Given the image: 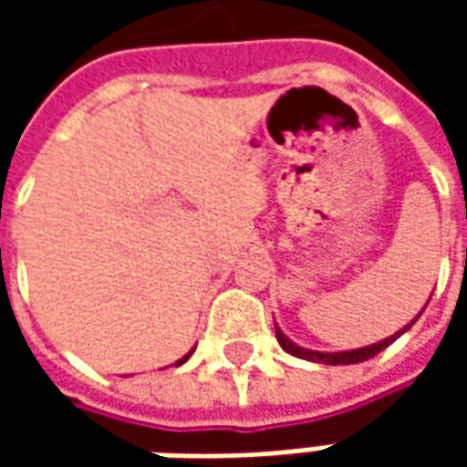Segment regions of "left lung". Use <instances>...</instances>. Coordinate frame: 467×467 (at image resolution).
Wrapping results in <instances>:
<instances>
[{
	"label": "left lung",
	"instance_id": "8db88e82",
	"mask_svg": "<svg viewBox=\"0 0 467 467\" xmlns=\"http://www.w3.org/2000/svg\"><path fill=\"white\" fill-rule=\"evenodd\" d=\"M420 317V315H418ZM415 317V320H418ZM415 320H412L410 325H415ZM410 325H405L400 333L390 335L388 340H382V343H375V345H368V348H360V350H345V352H317V350H305V348H300V345L290 343L287 337L283 335V330L280 327H275V335H277V343L283 345L285 352H290V355H295V358H303V360H310V362H325V365H352V362H362V360H370L372 355H378L380 350H385L388 345H392L398 337H400Z\"/></svg>",
	"mask_w": 467,
	"mask_h": 467
}]
</instances>
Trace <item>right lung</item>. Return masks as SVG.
I'll return each instance as SVG.
<instances>
[{
  "mask_svg": "<svg viewBox=\"0 0 467 467\" xmlns=\"http://www.w3.org/2000/svg\"><path fill=\"white\" fill-rule=\"evenodd\" d=\"M187 358H190V355H184L182 360H177V365H182V362H184V360H187Z\"/></svg>",
  "mask_w": 467,
  "mask_h": 467,
  "instance_id": "1",
  "label": "right lung"
}]
</instances>
